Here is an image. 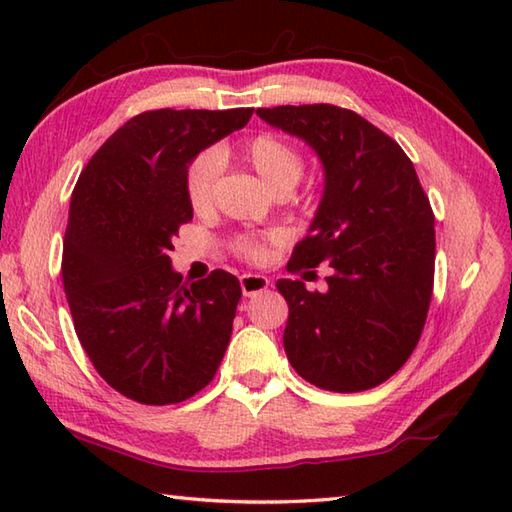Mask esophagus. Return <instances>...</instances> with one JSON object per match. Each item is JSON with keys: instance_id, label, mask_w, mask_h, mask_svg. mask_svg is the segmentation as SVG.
<instances>
[{"instance_id": "34e87169", "label": "esophagus", "mask_w": 512, "mask_h": 512, "mask_svg": "<svg viewBox=\"0 0 512 512\" xmlns=\"http://www.w3.org/2000/svg\"><path fill=\"white\" fill-rule=\"evenodd\" d=\"M239 286H242L244 297H253V295H259V292H264L270 286V279L264 275L246 273L239 277Z\"/></svg>"}]
</instances>
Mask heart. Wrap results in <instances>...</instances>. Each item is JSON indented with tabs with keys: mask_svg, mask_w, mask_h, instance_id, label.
Returning <instances> with one entry per match:
<instances>
[{
	"mask_svg": "<svg viewBox=\"0 0 512 512\" xmlns=\"http://www.w3.org/2000/svg\"><path fill=\"white\" fill-rule=\"evenodd\" d=\"M239 158L257 173V178L275 195H288L295 189L303 176V167H306V160H303V154L295 143L270 132L250 136L239 149ZM220 160H226L224 151H220V154H200L187 169L184 189H187V200L195 213L204 215L213 209ZM235 250L239 257L250 259V262H262L266 257V246L255 237H239Z\"/></svg>",
	"mask_w": 512,
	"mask_h": 512,
	"instance_id": "obj_1",
	"label": "heart"
}]
</instances>
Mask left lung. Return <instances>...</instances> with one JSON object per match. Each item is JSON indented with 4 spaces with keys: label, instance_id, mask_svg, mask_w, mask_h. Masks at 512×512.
Segmentation results:
<instances>
[{
    "label": "left lung",
    "instance_id": "8db88e82",
    "mask_svg": "<svg viewBox=\"0 0 512 512\" xmlns=\"http://www.w3.org/2000/svg\"><path fill=\"white\" fill-rule=\"evenodd\" d=\"M257 114L306 140L325 171L317 215L288 270L325 262L328 288L277 281L288 301V361L314 387L372 389L407 363L427 321L436 266L427 193L396 140L352 110L319 103Z\"/></svg>",
    "mask_w": 512,
    "mask_h": 512
}]
</instances>
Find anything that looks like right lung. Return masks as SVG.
Wrapping results in <instances>:
<instances>
[{
    "label": "right lung",
    "instance_id": "1",
    "mask_svg": "<svg viewBox=\"0 0 512 512\" xmlns=\"http://www.w3.org/2000/svg\"><path fill=\"white\" fill-rule=\"evenodd\" d=\"M253 107L151 110L116 129L72 191L61 277L74 330L96 372L143 405H176L211 383L242 288L226 270L187 284L171 268L193 220L184 178L202 149Z\"/></svg>",
    "mask_w": 512,
    "mask_h": 512
}]
</instances>
